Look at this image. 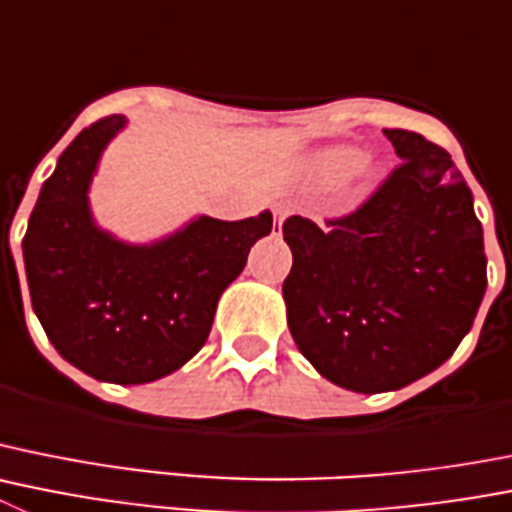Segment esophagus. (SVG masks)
I'll list each match as a JSON object with an SVG mask.
<instances>
[{"label":"esophagus","mask_w":512,"mask_h":512,"mask_svg":"<svg viewBox=\"0 0 512 512\" xmlns=\"http://www.w3.org/2000/svg\"><path fill=\"white\" fill-rule=\"evenodd\" d=\"M284 218H287V210H284V208H274V225H276V228H281Z\"/></svg>","instance_id":"obj_1"}]
</instances>
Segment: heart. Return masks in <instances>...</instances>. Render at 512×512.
<instances>
[{"mask_svg":"<svg viewBox=\"0 0 512 512\" xmlns=\"http://www.w3.org/2000/svg\"><path fill=\"white\" fill-rule=\"evenodd\" d=\"M358 170V177L365 187H375L381 180V167L370 159H363L360 149L348 147V144H335V147L320 149L312 159V172L322 182H335L342 177L353 175Z\"/></svg>","mask_w":512,"mask_h":512,"instance_id":"b5f03b06","label":"heart"}]
</instances>
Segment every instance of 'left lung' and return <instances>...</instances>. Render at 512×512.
<instances>
[{"mask_svg": "<svg viewBox=\"0 0 512 512\" xmlns=\"http://www.w3.org/2000/svg\"><path fill=\"white\" fill-rule=\"evenodd\" d=\"M393 175L320 228L284 220L287 322L314 370L355 393L398 391L452 358L487 287L482 225L452 157L421 134L383 131Z\"/></svg>", "mask_w": 512, "mask_h": 512, "instance_id": "1", "label": "left lung"}]
</instances>
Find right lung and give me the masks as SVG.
<instances>
[{
    "instance_id": "right-lung-1",
    "label": "right lung",
    "mask_w": 512,
    "mask_h": 512,
    "mask_svg": "<svg viewBox=\"0 0 512 512\" xmlns=\"http://www.w3.org/2000/svg\"><path fill=\"white\" fill-rule=\"evenodd\" d=\"M126 124V116H106L60 154L32 208L22 259L53 348L96 381L139 386L175 373L203 348L220 294L253 243L269 236L274 215H195L149 243L114 236L98 225L88 192Z\"/></svg>"
}]
</instances>
